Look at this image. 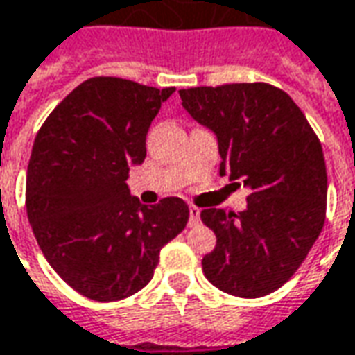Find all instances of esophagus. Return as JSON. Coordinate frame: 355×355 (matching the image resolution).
<instances>
[{
    "mask_svg": "<svg viewBox=\"0 0 355 355\" xmlns=\"http://www.w3.org/2000/svg\"><path fill=\"white\" fill-rule=\"evenodd\" d=\"M201 218V211L197 207H189V225H197Z\"/></svg>",
    "mask_w": 355,
    "mask_h": 355,
    "instance_id": "obj_1",
    "label": "esophagus"
}]
</instances>
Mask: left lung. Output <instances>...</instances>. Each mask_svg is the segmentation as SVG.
<instances>
[{
	"mask_svg": "<svg viewBox=\"0 0 355 355\" xmlns=\"http://www.w3.org/2000/svg\"><path fill=\"white\" fill-rule=\"evenodd\" d=\"M183 109L213 130L220 175L248 187L242 213L203 209L216 246L203 273L216 289L258 299L289 282L327 216V164L320 140L289 95L270 83L180 89Z\"/></svg>",
	"mask_w": 355,
	"mask_h": 355,
	"instance_id": "1",
	"label": "left lung"
}]
</instances>
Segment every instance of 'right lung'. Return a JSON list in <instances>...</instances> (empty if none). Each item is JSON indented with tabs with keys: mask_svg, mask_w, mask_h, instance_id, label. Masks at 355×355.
Wrapping results in <instances>:
<instances>
[{
	"mask_svg": "<svg viewBox=\"0 0 355 355\" xmlns=\"http://www.w3.org/2000/svg\"><path fill=\"white\" fill-rule=\"evenodd\" d=\"M175 87L89 78L49 115L27 170V216L44 258L78 293L119 301L152 279L164 244L189 207L166 197L146 207L128 191L146 158V132Z\"/></svg>",
	"mask_w": 355,
	"mask_h": 355,
	"instance_id": "obj_1",
	"label": "right lung"
}]
</instances>
